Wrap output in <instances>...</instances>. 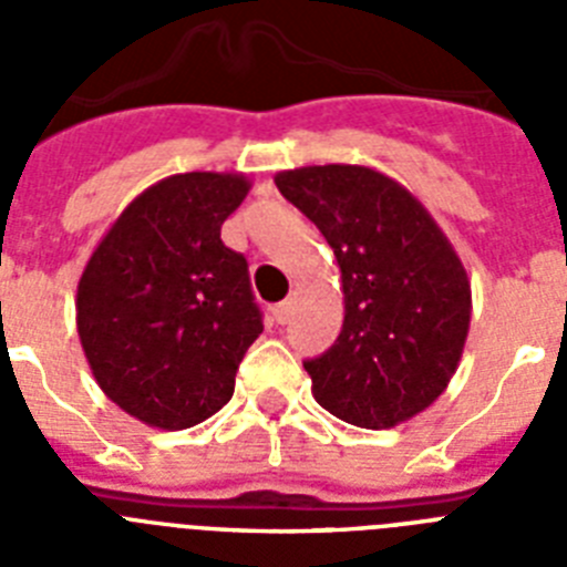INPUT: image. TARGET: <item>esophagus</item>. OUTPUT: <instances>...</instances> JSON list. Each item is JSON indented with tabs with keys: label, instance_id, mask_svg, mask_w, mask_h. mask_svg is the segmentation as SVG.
<instances>
[{
	"label": "esophagus",
	"instance_id": "34e87169",
	"mask_svg": "<svg viewBox=\"0 0 567 567\" xmlns=\"http://www.w3.org/2000/svg\"><path fill=\"white\" fill-rule=\"evenodd\" d=\"M295 309H298V300L295 298H287V300H280L278 307L272 309V318L278 320V323H289L295 315Z\"/></svg>",
	"mask_w": 567,
	"mask_h": 567
}]
</instances>
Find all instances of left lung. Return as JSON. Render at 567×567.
I'll use <instances>...</instances> for the list:
<instances>
[{"mask_svg":"<svg viewBox=\"0 0 567 567\" xmlns=\"http://www.w3.org/2000/svg\"><path fill=\"white\" fill-rule=\"evenodd\" d=\"M280 195L323 233L343 287V329L307 360L312 394L360 429L425 412L457 372L471 280L452 240L403 184L360 164L275 175Z\"/></svg>","mask_w":567,"mask_h":567,"instance_id":"left-lung-1","label":"left lung"}]
</instances>
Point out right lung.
I'll list each match as a JSON object with an SVG mask.
<instances>
[{
    "mask_svg": "<svg viewBox=\"0 0 567 567\" xmlns=\"http://www.w3.org/2000/svg\"><path fill=\"white\" fill-rule=\"evenodd\" d=\"M249 187L240 173L162 178L122 209L79 278L90 372L144 425L178 432L213 417L264 332L247 258L221 240Z\"/></svg>",
    "mask_w": 567,
    "mask_h": 567,
    "instance_id": "right-lung-1",
    "label": "right lung"
}]
</instances>
